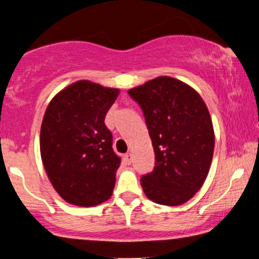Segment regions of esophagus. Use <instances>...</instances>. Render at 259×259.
I'll use <instances>...</instances> for the list:
<instances>
[{"mask_svg":"<svg viewBox=\"0 0 259 259\" xmlns=\"http://www.w3.org/2000/svg\"><path fill=\"white\" fill-rule=\"evenodd\" d=\"M124 157H125V160H126V163H127V164H130V163L133 162V154L130 153V152L125 153V156H124Z\"/></svg>","mask_w":259,"mask_h":259,"instance_id":"esophagus-1","label":"esophagus"}]
</instances>
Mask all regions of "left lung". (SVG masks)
Segmentation results:
<instances>
[{
  "label": "left lung",
  "mask_w": 259,
  "mask_h": 259,
  "mask_svg": "<svg viewBox=\"0 0 259 259\" xmlns=\"http://www.w3.org/2000/svg\"><path fill=\"white\" fill-rule=\"evenodd\" d=\"M127 92L142 108L156 157L152 173L141 178L145 195L164 206L185 203L203 185L213 158L214 130L206 103L171 76Z\"/></svg>",
  "instance_id": "8db88e82"
}]
</instances>
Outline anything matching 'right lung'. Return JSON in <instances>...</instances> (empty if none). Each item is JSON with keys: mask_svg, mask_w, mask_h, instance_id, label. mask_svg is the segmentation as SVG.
Returning a JSON list of instances; mask_svg holds the SVG:
<instances>
[{"mask_svg": "<svg viewBox=\"0 0 259 259\" xmlns=\"http://www.w3.org/2000/svg\"><path fill=\"white\" fill-rule=\"evenodd\" d=\"M118 95L119 89L78 80L47 106L41 159L52 186L68 203L92 207L112 196L120 158L112 148L105 117Z\"/></svg>", "mask_w": 259, "mask_h": 259, "instance_id": "obj_1", "label": "right lung"}]
</instances>
